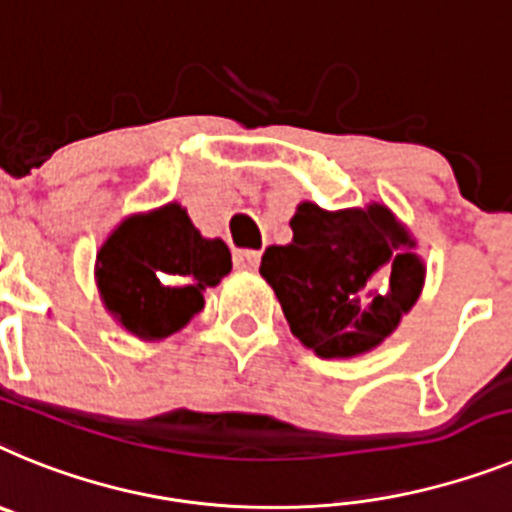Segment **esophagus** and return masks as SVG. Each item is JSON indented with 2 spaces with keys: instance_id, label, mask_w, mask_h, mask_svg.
<instances>
[{
  "instance_id": "obj_1",
  "label": "esophagus",
  "mask_w": 512,
  "mask_h": 512,
  "mask_svg": "<svg viewBox=\"0 0 512 512\" xmlns=\"http://www.w3.org/2000/svg\"><path fill=\"white\" fill-rule=\"evenodd\" d=\"M234 265H237L239 270H257V265H260V252L237 250L234 252Z\"/></svg>"
}]
</instances>
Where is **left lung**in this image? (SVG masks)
<instances>
[{
    "instance_id": "1",
    "label": "left lung",
    "mask_w": 512,
    "mask_h": 512,
    "mask_svg": "<svg viewBox=\"0 0 512 512\" xmlns=\"http://www.w3.org/2000/svg\"><path fill=\"white\" fill-rule=\"evenodd\" d=\"M291 229V242L265 250L260 275L293 337L319 358L379 348L425 286L410 229L384 203L324 211L311 201L296 206Z\"/></svg>"
}]
</instances>
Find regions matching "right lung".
<instances>
[{"instance_id":"right-lung-1","label":"right lung","mask_w":512,"mask_h":512,"mask_svg":"<svg viewBox=\"0 0 512 512\" xmlns=\"http://www.w3.org/2000/svg\"><path fill=\"white\" fill-rule=\"evenodd\" d=\"M231 270L224 239H206L180 203L131 213L102 242L95 281L110 317L144 342L188 327L206 304V288Z\"/></svg>"}]
</instances>
